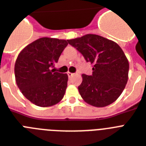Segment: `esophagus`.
<instances>
[{
	"label": "esophagus",
	"mask_w": 146,
	"mask_h": 146,
	"mask_svg": "<svg viewBox=\"0 0 146 146\" xmlns=\"http://www.w3.org/2000/svg\"><path fill=\"white\" fill-rule=\"evenodd\" d=\"M67 75H68L69 77H71V76H73L74 74H73V73H70V72H67Z\"/></svg>",
	"instance_id": "esophagus-1"
}]
</instances>
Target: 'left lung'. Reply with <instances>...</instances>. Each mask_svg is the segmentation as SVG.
Here are the masks:
<instances>
[{
  "label": "left lung",
  "instance_id": "left-lung-1",
  "mask_svg": "<svg viewBox=\"0 0 146 146\" xmlns=\"http://www.w3.org/2000/svg\"><path fill=\"white\" fill-rule=\"evenodd\" d=\"M92 64V75L82 74L78 87L82 99L102 108L112 104L123 91L129 73V62L116 42L93 34L67 40Z\"/></svg>",
  "mask_w": 146,
  "mask_h": 146
}]
</instances>
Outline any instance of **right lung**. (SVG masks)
<instances>
[{
  "label": "right lung",
  "instance_id": "right-lung-1",
  "mask_svg": "<svg viewBox=\"0 0 146 146\" xmlns=\"http://www.w3.org/2000/svg\"><path fill=\"white\" fill-rule=\"evenodd\" d=\"M67 44V40L41 38L18 55L14 67L17 86L35 105L53 106L64 98L68 76L53 68Z\"/></svg>",
  "mask_w": 146,
  "mask_h": 146
}]
</instances>
